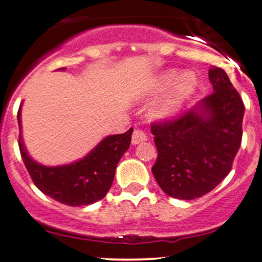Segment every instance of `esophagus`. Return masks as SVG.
Returning a JSON list of instances; mask_svg holds the SVG:
<instances>
[{
  "label": "esophagus",
  "mask_w": 262,
  "mask_h": 262,
  "mask_svg": "<svg viewBox=\"0 0 262 262\" xmlns=\"http://www.w3.org/2000/svg\"><path fill=\"white\" fill-rule=\"evenodd\" d=\"M145 140H146L145 133H144L141 129L135 128L133 132V135H132V143H133L134 145H137V144H139L141 141H145Z\"/></svg>",
  "instance_id": "esophagus-1"
}]
</instances>
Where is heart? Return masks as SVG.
Here are the masks:
<instances>
[{
    "label": "heart",
    "mask_w": 262,
    "mask_h": 262,
    "mask_svg": "<svg viewBox=\"0 0 262 262\" xmlns=\"http://www.w3.org/2000/svg\"><path fill=\"white\" fill-rule=\"evenodd\" d=\"M175 77H177L176 79H174ZM173 79L176 81H174ZM171 82L173 83L172 85L170 84ZM170 84L171 85L170 89L162 96L161 100L152 107L151 116L155 117V118H169V117L173 116L179 111V108L182 106L183 102L187 100L189 96L193 93L194 90H196V75L191 73V71H183V73L176 76L175 71H170V73L165 74L159 80V82L156 83L155 91H164Z\"/></svg>",
    "instance_id": "1"
}]
</instances>
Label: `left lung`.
I'll list each match as a JSON object with an SVG mask.
<instances>
[{
	"label": "left lung",
	"instance_id": "left-lung-1",
	"mask_svg": "<svg viewBox=\"0 0 262 262\" xmlns=\"http://www.w3.org/2000/svg\"><path fill=\"white\" fill-rule=\"evenodd\" d=\"M213 92L172 119L151 123L158 149L152 175L162 191L194 200L212 191L230 172L242 144L244 103L223 69L208 71Z\"/></svg>",
	"mask_w": 262,
	"mask_h": 262
}]
</instances>
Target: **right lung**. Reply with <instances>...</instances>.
Instances as JSON below:
<instances>
[{
    "instance_id": "add662e5",
    "label": "right lung",
    "mask_w": 262,
    "mask_h": 262,
    "mask_svg": "<svg viewBox=\"0 0 262 262\" xmlns=\"http://www.w3.org/2000/svg\"><path fill=\"white\" fill-rule=\"evenodd\" d=\"M65 70V68L59 69ZM20 132V107L17 114ZM133 128L111 135L81 160L65 166L48 167L29 158L19 133L20 156L33 182L47 196L66 206H87L107 194L113 183L116 167L130 145Z\"/></svg>"
}]
</instances>
